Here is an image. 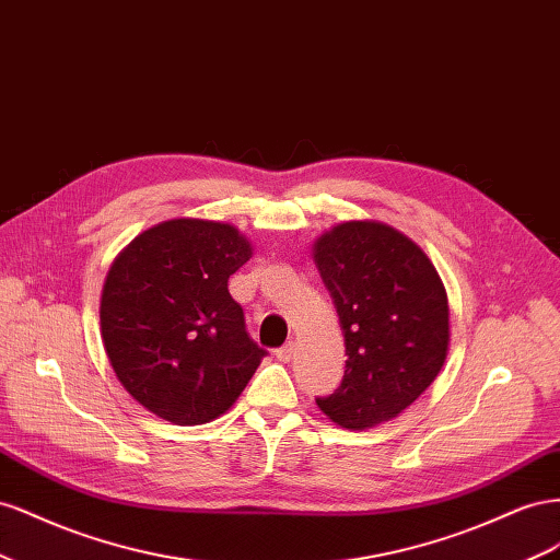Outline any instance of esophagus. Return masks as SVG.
Listing matches in <instances>:
<instances>
[{"mask_svg": "<svg viewBox=\"0 0 560 560\" xmlns=\"http://www.w3.org/2000/svg\"><path fill=\"white\" fill-rule=\"evenodd\" d=\"M293 354H295V342L291 340V342H285L283 347H279L277 349V359L279 361H283V363H289L291 359H293Z\"/></svg>", "mask_w": 560, "mask_h": 560, "instance_id": "1", "label": "esophagus"}]
</instances>
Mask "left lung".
<instances>
[{
  "label": "left lung",
  "mask_w": 560,
  "mask_h": 560,
  "mask_svg": "<svg viewBox=\"0 0 560 560\" xmlns=\"http://www.w3.org/2000/svg\"><path fill=\"white\" fill-rule=\"evenodd\" d=\"M314 262L347 351L340 387L316 406L347 429L387 422L436 380L448 354V295L439 271L408 236L369 220L324 234Z\"/></svg>",
  "instance_id": "1"
}]
</instances>
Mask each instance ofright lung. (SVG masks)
<instances>
[{
  "instance_id": "obj_1",
  "label": "right lung",
  "mask_w": 560,
  "mask_h": 560,
  "mask_svg": "<svg viewBox=\"0 0 560 560\" xmlns=\"http://www.w3.org/2000/svg\"><path fill=\"white\" fill-rule=\"evenodd\" d=\"M250 258L232 225L168 220L136 236L101 300L103 342L124 389L173 424L225 412L267 351L250 340L228 281Z\"/></svg>"
}]
</instances>
